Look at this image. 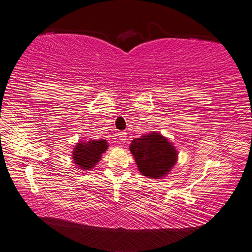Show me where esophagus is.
<instances>
[{
  "label": "esophagus",
  "mask_w": 252,
  "mask_h": 252,
  "mask_svg": "<svg viewBox=\"0 0 252 252\" xmlns=\"http://www.w3.org/2000/svg\"><path fill=\"white\" fill-rule=\"evenodd\" d=\"M118 136H119V140L125 143L126 141V132H119V134H118Z\"/></svg>",
  "instance_id": "1"
}]
</instances>
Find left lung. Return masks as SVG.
Returning a JSON list of instances; mask_svg holds the SVG:
<instances>
[{"label":"left lung","mask_w":252,"mask_h":252,"mask_svg":"<svg viewBox=\"0 0 252 252\" xmlns=\"http://www.w3.org/2000/svg\"><path fill=\"white\" fill-rule=\"evenodd\" d=\"M138 171L148 179H163L178 161V151L167 137L151 132L134 138L130 145Z\"/></svg>","instance_id":"obj_1"}]
</instances>
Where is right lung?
Masks as SVG:
<instances>
[{
  "label": "right lung",
  "mask_w": 252,
  "mask_h": 252,
  "mask_svg": "<svg viewBox=\"0 0 252 252\" xmlns=\"http://www.w3.org/2000/svg\"><path fill=\"white\" fill-rule=\"evenodd\" d=\"M108 149L106 140L80 141L72 152V161L81 170H91L97 164L103 155Z\"/></svg>",
  "instance_id": "obj_1"
}]
</instances>
